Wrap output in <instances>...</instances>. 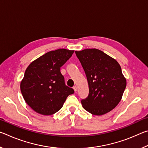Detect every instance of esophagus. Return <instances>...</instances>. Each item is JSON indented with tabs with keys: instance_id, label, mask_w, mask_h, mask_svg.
I'll return each mask as SVG.
<instances>
[{
	"instance_id": "esophagus-1",
	"label": "esophagus",
	"mask_w": 148,
	"mask_h": 148,
	"mask_svg": "<svg viewBox=\"0 0 148 148\" xmlns=\"http://www.w3.org/2000/svg\"><path fill=\"white\" fill-rule=\"evenodd\" d=\"M73 89H74V91H75V92H76V91H77V87L76 86H74V87H73Z\"/></svg>"
}]
</instances>
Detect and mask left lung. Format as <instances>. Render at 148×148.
<instances>
[{"label":"left lung","mask_w":148,"mask_h":148,"mask_svg":"<svg viewBox=\"0 0 148 148\" xmlns=\"http://www.w3.org/2000/svg\"><path fill=\"white\" fill-rule=\"evenodd\" d=\"M86 73L89 95L82 99L84 108L101 116L114 109L121 101L127 82L119 64L97 49L75 51Z\"/></svg>","instance_id":"left-lung-1"}]
</instances>
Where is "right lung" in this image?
Listing matches in <instances>:
<instances>
[{
  "label": "right lung",
  "instance_id": "1",
  "mask_svg": "<svg viewBox=\"0 0 148 148\" xmlns=\"http://www.w3.org/2000/svg\"><path fill=\"white\" fill-rule=\"evenodd\" d=\"M74 51L66 49L49 51L27 67L20 87L27 104L37 113L46 116L56 113L67 97L74 92L66 86L60 71Z\"/></svg>",
  "mask_w": 148,
  "mask_h": 148
}]
</instances>
